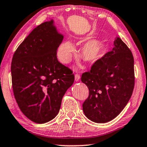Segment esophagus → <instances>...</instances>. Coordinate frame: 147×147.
Returning a JSON list of instances; mask_svg holds the SVG:
<instances>
[{
  "label": "esophagus",
  "instance_id": "esophagus-1",
  "mask_svg": "<svg viewBox=\"0 0 147 147\" xmlns=\"http://www.w3.org/2000/svg\"><path fill=\"white\" fill-rule=\"evenodd\" d=\"M74 78H75V80L76 81H78L80 79V74H75V75H74Z\"/></svg>",
  "mask_w": 147,
  "mask_h": 147
}]
</instances>
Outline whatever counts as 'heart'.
Here are the masks:
<instances>
[{
    "instance_id": "1",
    "label": "heart",
    "mask_w": 147,
    "mask_h": 147,
    "mask_svg": "<svg viewBox=\"0 0 147 147\" xmlns=\"http://www.w3.org/2000/svg\"><path fill=\"white\" fill-rule=\"evenodd\" d=\"M74 47L70 41H65L61 45L58 50V57L63 63H69L71 60ZM104 51L101 41L98 39L89 41L82 48V57L85 61L94 63L99 59Z\"/></svg>"
}]
</instances>
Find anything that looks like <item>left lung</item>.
<instances>
[{
    "label": "left lung",
    "mask_w": 147,
    "mask_h": 147,
    "mask_svg": "<svg viewBox=\"0 0 147 147\" xmlns=\"http://www.w3.org/2000/svg\"><path fill=\"white\" fill-rule=\"evenodd\" d=\"M114 47L94 63L81 81L89 95L82 104L85 115L96 123L108 122L121 113L132 95L135 85L134 59L119 38Z\"/></svg>",
    "instance_id": "8db88e82"
}]
</instances>
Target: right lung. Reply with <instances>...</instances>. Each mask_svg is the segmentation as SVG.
Listing matches in <instances>:
<instances>
[{"instance_id":"add662e5","label":"right lung","mask_w":147,"mask_h":147,"mask_svg":"<svg viewBox=\"0 0 147 147\" xmlns=\"http://www.w3.org/2000/svg\"><path fill=\"white\" fill-rule=\"evenodd\" d=\"M63 39L51 20L34 28L13 55L11 75L15 99L22 112L37 123L55 117L63 96L74 82L73 72L57 57Z\"/></svg>"}]
</instances>
